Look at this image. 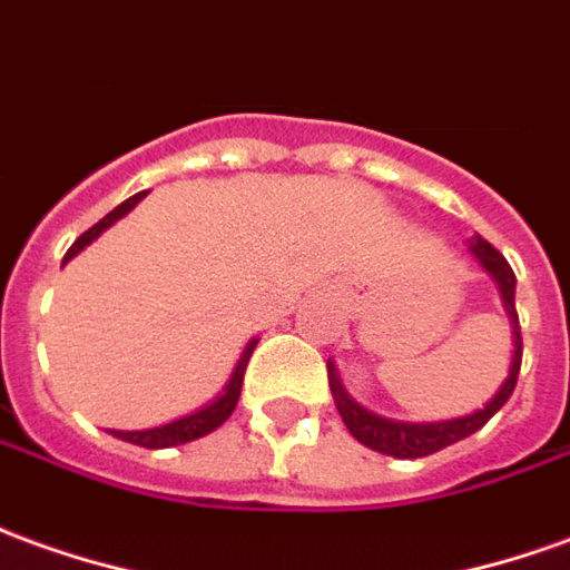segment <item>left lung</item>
Returning a JSON list of instances; mask_svg holds the SVG:
<instances>
[{
	"label": "left lung",
	"mask_w": 570,
	"mask_h": 570,
	"mask_svg": "<svg viewBox=\"0 0 570 570\" xmlns=\"http://www.w3.org/2000/svg\"><path fill=\"white\" fill-rule=\"evenodd\" d=\"M469 253L479 258L481 268L491 274L493 284L500 286V296H503L509 321H512V342H515V352H512V364H509L507 382L500 385V392H497L484 407L475 410V413H469V416H460V420H441V423H401V420H385L380 413H370L367 407H361V404L345 392L340 373H336V364L326 361L330 392H333V401H336L342 423L348 425V432H352L364 448H370V451L389 453V456H397V460H416V456H429V453L444 451V448H451L456 441L475 435L481 425L488 423L493 413L507 404L509 395L515 392V382H519L521 370V326L519 312H515V274L509 268V262L503 258V253L493 249L481 234H475V237L469 240Z\"/></svg>",
	"instance_id": "left-lung-1"
}]
</instances>
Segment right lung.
Wrapping results in <instances>:
<instances>
[{
  "instance_id": "obj_1",
  "label": "right lung",
  "mask_w": 570,
  "mask_h": 570,
  "mask_svg": "<svg viewBox=\"0 0 570 570\" xmlns=\"http://www.w3.org/2000/svg\"><path fill=\"white\" fill-rule=\"evenodd\" d=\"M147 190L141 194H135L129 197L126 203H119L114 213H107L98 225H91L82 237H79L77 244L67 249V256H63V265L70 262L73 256H79L91 240H98L101 234H105L117 218H122L126 213H132L138 200L145 197ZM258 340H249L246 342L244 354H240V361H237V367L230 373V380L225 382V389L218 392V397H213L209 404H203L200 410H194L188 416H181V420H173V423L166 425H157V429H141V432H117V429H110L114 435L122 438V441H129V444H138V448H150V451H160V448H175V444H188V441H197V438L209 435V432H216L218 425L228 420L234 407H237V397H240V389H244V373H246V364H249V357L256 352Z\"/></svg>"
}]
</instances>
